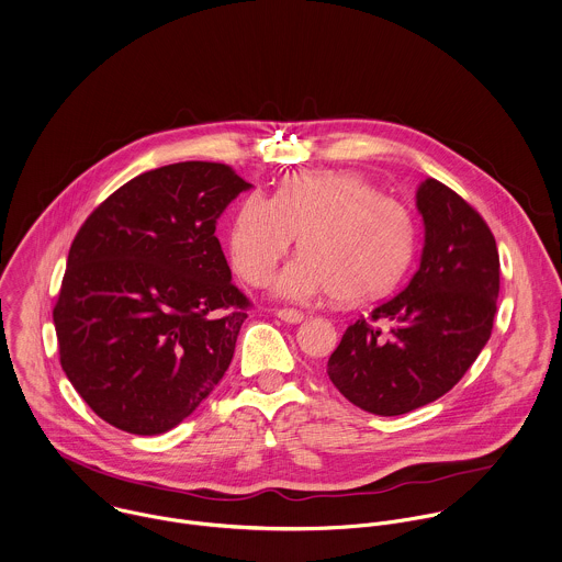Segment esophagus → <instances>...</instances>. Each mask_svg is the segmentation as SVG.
Here are the masks:
<instances>
[{
	"mask_svg": "<svg viewBox=\"0 0 562 562\" xmlns=\"http://www.w3.org/2000/svg\"><path fill=\"white\" fill-rule=\"evenodd\" d=\"M276 315H278L282 322H286V324H300V322L304 319V313H300V311H295V308H280V311H276Z\"/></svg>",
	"mask_w": 562,
	"mask_h": 562,
	"instance_id": "obj_1",
	"label": "esophagus"
}]
</instances>
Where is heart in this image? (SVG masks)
I'll list each match as a JSON object with an SVG mask.
<instances>
[{"label":"heart","mask_w":562,"mask_h":562,"mask_svg":"<svg viewBox=\"0 0 562 562\" xmlns=\"http://www.w3.org/2000/svg\"><path fill=\"white\" fill-rule=\"evenodd\" d=\"M300 238V254L280 276L278 293L306 302L335 293L341 302L387 295L405 276L416 229L409 212L361 175L302 172L276 199L254 190L234 212L227 249L249 284H267Z\"/></svg>","instance_id":"heart-1"}]
</instances>
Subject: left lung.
<instances>
[{"label":"left lung","instance_id":"left-lung-1","mask_svg":"<svg viewBox=\"0 0 562 562\" xmlns=\"http://www.w3.org/2000/svg\"><path fill=\"white\" fill-rule=\"evenodd\" d=\"M425 223L420 267L409 284L348 326L328 359L333 385L357 407L401 416L445 396L491 339L499 297V251L475 207L438 179L416 192ZM390 318L387 336L371 326Z\"/></svg>","mask_w":562,"mask_h":562}]
</instances>
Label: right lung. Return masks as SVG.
<instances>
[{
	"instance_id": "1",
	"label": "right lung",
	"mask_w": 562,
	"mask_h": 562,
	"mask_svg": "<svg viewBox=\"0 0 562 562\" xmlns=\"http://www.w3.org/2000/svg\"><path fill=\"white\" fill-rule=\"evenodd\" d=\"M249 188L225 164L179 161L117 188L78 229L52 313L58 355L115 429L170 431L229 368L251 304L214 232Z\"/></svg>"
}]
</instances>
